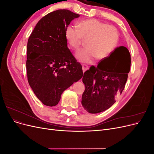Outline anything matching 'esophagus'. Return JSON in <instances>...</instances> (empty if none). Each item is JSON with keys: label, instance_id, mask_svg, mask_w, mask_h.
<instances>
[{"label": "esophagus", "instance_id": "34e87169", "mask_svg": "<svg viewBox=\"0 0 154 154\" xmlns=\"http://www.w3.org/2000/svg\"><path fill=\"white\" fill-rule=\"evenodd\" d=\"M82 69H83V72H85L88 69V67L87 65H85V64H83L82 65Z\"/></svg>", "mask_w": 154, "mask_h": 154}]
</instances>
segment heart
I'll return each mask as SVG.
<instances>
[{
	"label": "heart",
	"mask_w": 154,
	"mask_h": 154,
	"mask_svg": "<svg viewBox=\"0 0 154 154\" xmlns=\"http://www.w3.org/2000/svg\"><path fill=\"white\" fill-rule=\"evenodd\" d=\"M77 27L69 25L66 29V38L70 47L77 50L85 40V48L76 53L82 62L91 63L96 58L102 60L112 53L118 44L119 34L113 26L106 25L94 18L78 23Z\"/></svg>",
	"instance_id": "obj_1"
}]
</instances>
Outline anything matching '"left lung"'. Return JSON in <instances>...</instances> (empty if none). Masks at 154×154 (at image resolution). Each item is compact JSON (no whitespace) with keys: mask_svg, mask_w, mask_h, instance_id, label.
<instances>
[{"mask_svg":"<svg viewBox=\"0 0 154 154\" xmlns=\"http://www.w3.org/2000/svg\"><path fill=\"white\" fill-rule=\"evenodd\" d=\"M130 63L128 50L120 46L96 67L92 66L84 72L82 81L85 88L82 105L88 112L100 113L115 103V97L124 90Z\"/></svg>","mask_w":154,"mask_h":154,"instance_id":"obj_1","label":"left lung"}]
</instances>
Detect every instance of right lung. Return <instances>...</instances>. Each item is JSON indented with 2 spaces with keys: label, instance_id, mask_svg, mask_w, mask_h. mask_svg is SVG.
<instances>
[{
  "label": "right lung",
  "instance_id": "1",
  "mask_svg": "<svg viewBox=\"0 0 154 154\" xmlns=\"http://www.w3.org/2000/svg\"><path fill=\"white\" fill-rule=\"evenodd\" d=\"M80 17L68 10L48 13L37 23L27 42V80L45 105H57L63 92L83 76L81 64L67 48L66 29Z\"/></svg>",
  "mask_w": 154,
  "mask_h": 154
}]
</instances>
